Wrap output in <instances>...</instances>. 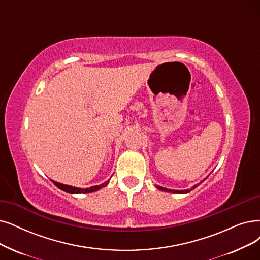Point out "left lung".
Returning a JSON list of instances; mask_svg holds the SVG:
<instances>
[{
  "instance_id": "8db88e82",
  "label": "left lung",
  "mask_w": 260,
  "mask_h": 260,
  "mask_svg": "<svg viewBox=\"0 0 260 260\" xmlns=\"http://www.w3.org/2000/svg\"><path fill=\"white\" fill-rule=\"evenodd\" d=\"M204 180H205V179H204ZM204 180H203V181H204ZM199 184H200V183H199ZM199 184H195L194 186H192L191 189H188V190H171V189L162 188V186H159V185H157V188H158L159 190H161V191H164V192H170V193H175V194H186V193H189L190 191L194 190Z\"/></svg>"
}]
</instances>
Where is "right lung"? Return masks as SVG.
<instances>
[{
  "label": "right lung",
  "mask_w": 260,
  "mask_h": 260,
  "mask_svg": "<svg viewBox=\"0 0 260 260\" xmlns=\"http://www.w3.org/2000/svg\"><path fill=\"white\" fill-rule=\"evenodd\" d=\"M52 182H53L58 189H60L61 191H65L67 193H70V194H85V193H91V192H96L98 190H100L101 188H103V186H106L109 181L102 183V184H99V185H94V186H90V188H86V189H81V188H76V186H71V185H67V184H63V183H59V182H56L54 180H51Z\"/></svg>",
  "instance_id": "1"
}]
</instances>
